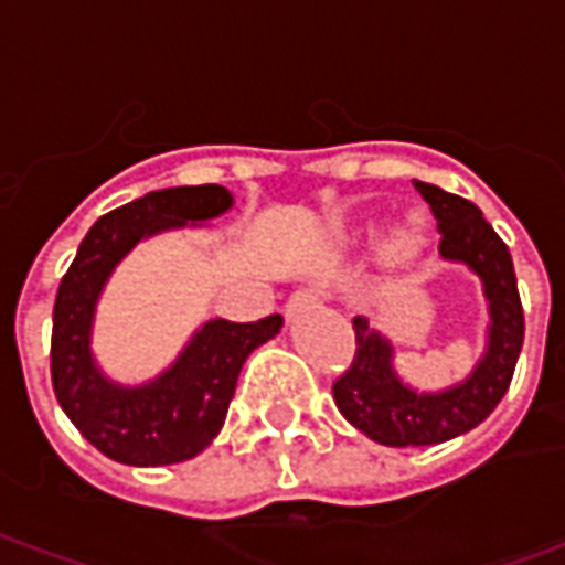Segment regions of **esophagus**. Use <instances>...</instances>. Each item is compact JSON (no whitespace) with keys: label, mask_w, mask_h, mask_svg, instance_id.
<instances>
[{"label":"esophagus","mask_w":565,"mask_h":565,"mask_svg":"<svg viewBox=\"0 0 565 565\" xmlns=\"http://www.w3.org/2000/svg\"><path fill=\"white\" fill-rule=\"evenodd\" d=\"M320 299H323V294H320V290H296V294L287 299L284 311H287V318H296L299 311H306V308L318 306Z\"/></svg>","instance_id":"34e87169"}]
</instances>
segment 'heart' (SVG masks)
<instances>
[{
    "label": "heart",
    "instance_id": "obj_1",
    "mask_svg": "<svg viewBox=\"0 0 565 565\" xmlns=\"http://www.w3.org/2000/svg\"><path fill=\"white\" fill-rule=\"evenodd\" d=\"M426 245V233L420 221H405L399 226H393L391 233L384 235V242H381V257L384 263H391V266H408L412 259L424 250Z\"/></svg>",
    "mask_w": 565,
    "mask_h": 565
}]
</instances>
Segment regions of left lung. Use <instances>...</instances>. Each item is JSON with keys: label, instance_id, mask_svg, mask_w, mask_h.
Instances as JSON below:
<instances>
[{"label": "left lung", "instance_id": "8db88e82", "mask_svg": "<svg viewBox=\"0 0 565 565\" xmlns=\"http://www.w3.org/2000/svg\"><path fill=\"white\" fill-rule=\"evenodd\" d=\"M415 190L438 221V254L481 278L490 323L484 354L469 379L445 391L420 393L396 375L393 344L366 318H354V363L335 379L332 399L348 424L391 448L438 445L475 429L509 391L523 344V308L505 242L469 199L424 181H415Z\"/></svg>", "mask_w": 565, "mask_h": 565}]
</instances>
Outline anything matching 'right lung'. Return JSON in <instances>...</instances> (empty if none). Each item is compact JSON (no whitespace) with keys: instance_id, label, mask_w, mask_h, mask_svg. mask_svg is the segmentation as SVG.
<instances>
[{"instance_id":"right-lung-1","label":"right lung","mask_w":565,"mask_h":565,"mask_svg":"<svg viewBox=\"0 0 565 565\" xmlns=\"http://www.w3.org/2000/svg\"><path fill=\"white\" fill-rule=\"evenodd\" d=\"M233 209L221 184L169 186L108 211L84 235L60 281L51 335V381L68 420L105 457L127 466L184 462L221 433L235 381L254 348L275 339L281 315L233 323L205 320L172 366L139 387L117 384L93 360V318L105 281L141 238L202 226Z\"/></svg>"}]
</instances>
